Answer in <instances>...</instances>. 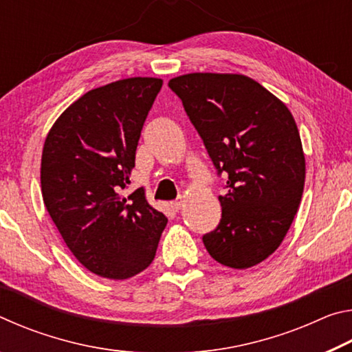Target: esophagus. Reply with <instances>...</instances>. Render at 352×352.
Masks as SVG:
<instances>
[{"instance_id":"1","label":"esophagus","mask_w":352,"mask_h":352,"mask_svg":"<svg viewBox=\"0 0 352 352\" xmlns=\"http://www.w3.org/2000/svg\"><path fill=\"white\" fill-rule=\"evenodd\" d=\"M170 208L174 211H180L182 208H183V200H174V201H170Z\"/></svg>"}]
</instances>
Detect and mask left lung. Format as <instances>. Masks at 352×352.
Masks as SVG:
<instances>
[{
  "label": "left lung",
  "mask_w": 352,
  "mask_h": 352,
  "mask_svg": "<svg viewBox=\"0 0 352 352\" xmlns=\"http://www.w3.org/2000/svg\"><path fill=\"white\" fill-rule=\"evenodd\" d=\"M217 175L222 219L204 243L222 265L248 269L281 245L300 206L306 163L295 119L281 100L242 74L169 80Z\"/></svg>",
  "instance_id": "1"
}]
</instances>
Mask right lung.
Here are the masks:
<instances>
[{"label":"right lung","mask_w":352,"mask_h":352,"mask_svg":"<svg viewBox=\"0 0 352 352\" xmlns=\"http://www.w3.org/2000/svg\"><path fill=\"white\" fill-rule=\"evenodd\" d=\"M162 79L132 77L94 88L47 133L41 194L71 253L88 270L127 279L152 264L168 217L144 190L126 194L144 121Z\"/></svg>","instance_id":"obj_1"}]
</instances>
